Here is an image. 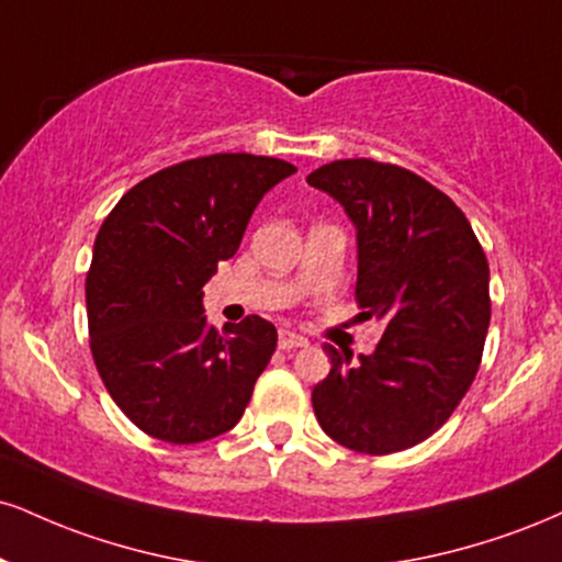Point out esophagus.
<instances>
[{
	"mask_svg": "<svg viewBox=\"0 0 562 562\" xmlns=\"http://www.w3.org/2000/svg\"><path fill=\"white\" fill-rule=\"evenodd\" d=\"M306 337H301L299 333H293V329H280V337H277V346L282 350H290V348H303L306 346Z\"/></svg>",
	"mask_w": 562,
	"mask_h": 562,
	"instance_id": "esophagus-1",
	"label": "esophagus"
}]
</instances>
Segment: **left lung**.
Instances as JSON below:
<instances>
[{"mask_svg": "<svg viewBox=\"0 0 562 562\" xmlns=\"http://www.w3.org/2000/svg\"><path fill=\"white\" fill-rule=\"evenodd\" d=\"M356 227V301L384 324L374 353L342 356L311 392L335 442L387 456L424 442L474 382L490 329V263L465 214L418 175L371 159L329 161L306 178Z\"/></svg>", "mask_w": 562, "mask_h": 562, "instance_id": "8db88e82", "label": "left lung"}]
</instances>
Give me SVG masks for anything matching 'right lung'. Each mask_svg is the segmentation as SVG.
Listing matches in <instances>:
<instances>
[{
	"label": "right lung",
	"mask_w": 562,
	"mask_h": 562,
	"mask_svg": "<svg viewBox=\"0 0 562 562\" xmlns=\"http://www.w3.org/2000/svg\"><path fill=\"white\" fill-rule=\"evenodd\" d=\"M290 161L212 154L133 186L101 225L86 277L91 353L112 401L146 435L193 445L240 422L277 348L261 316L214 329L204 285L233 259Z\"/></svg>",
	"instance_id": "right-lung-1"
}]
</instances>
